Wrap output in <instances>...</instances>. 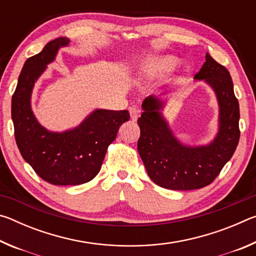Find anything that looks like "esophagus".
<instances>
[{
  "label": "esophagus",
  "instance_id": "34e87169",
  "mask_svg": "<svg viewBox=\"0 0 256 256\" xmlns=\"http://www.w3.org/2000/svg\"><path fill=\"white\" fill-rule=\"evenodd\" d=\"M140 114H141V110H138V108H136V107L130 108V115H131V120H134V122H136V120L138 118Z\"/></svg>",
  "mask_w": 256,
  "mask_h": 256
}]
</instances>
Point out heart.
<instances>
[{"label":"heart","instance_id":"b5f03b06","mask_svg":"<svg viewBox=\"0 0 256 256\" xmlns=\"http://www.w3.org/2000/svg\"><path fill=\"white\" fill-rule=\"evenodd\" d=\"M177 63L178 60L172 56L146 60L138 68V79H150L154 76H164L172 70L177 66Z\"/></svg>","mask_w":256,"mask_h":256}]
</instances>
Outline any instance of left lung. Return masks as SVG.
<instances>
[{"label":"left lung","mask_w":256,"mask_h":256,"mask_svg":"<svg viewBox=\"0 0 256 256\" xmlns=\"http://www.w3.org/2000/svg\"><path fill=\"white\" fill-rule=\"evenodd\" d=\"M194 78L204 79L219 102L220 128L212 144L198 148L178 144L158 112L162 104L152 96L144 99V112L138 120V154L151 180L168 190H190L211 184L232 157L240 141V105L227 68L206 54Z\"/></svg>","instance_id":"8db88e82"}]
</instances>
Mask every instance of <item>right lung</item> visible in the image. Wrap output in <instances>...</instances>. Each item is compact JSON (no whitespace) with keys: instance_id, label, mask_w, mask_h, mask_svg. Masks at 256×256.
I'll use <instances>...</instances> for the list:
<instances>
[{"instance_id":"obj_1","label":"right lung","mask_w":256,"mask_h":256,"mask_svg":"<svg viewBox=\"0 0 256 256\" xmlns=\"http://www.w3.org/2000/svg\"><path fill=\"white\" fill-rule=\"evenodd\" d=\"M68 42V38H56L26 60L11 104L21 156L40 178L53 185H80L94 180L120 125L130 120L128 110H98L79 128L64 133L48 132L37 122L30 108L34 81L55 58L60 46Z\"/></svg>"}]
</instances>
